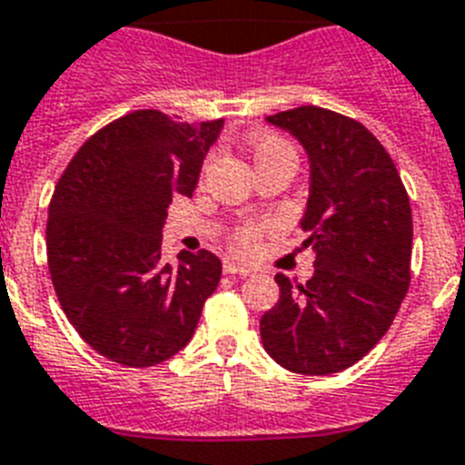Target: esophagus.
Wrapping results in <instances>:
<instances>
[{
	"instance_id": "obj_1",
	"label": "esophagus",
	"mask_w": 465,
	"mask_h": 465,
	"mask_svg": "<svg viewBox=\"0 0 465 465\" xmlns=\"http://www.w3.org/2000/svg\"><path fill=\"white\" fill-rule=\"evenodd\" d=\"M224 274H239V277H245V274H251V270L239 262H233V260H224Z\"/></svg>"
}]
</instances>
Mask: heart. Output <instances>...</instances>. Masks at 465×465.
Listing matches in <instances>:
<instances>
[{
    "mask_svg": "<svg viewBox=\"0 0 465 465\" xmlns=\"http://www.w3.org/2000/svg\"><path fill=\"white\" fill-rule=\"evenodd\" d=\"M251 153L255 167H262V164H270L274 160H293L296 162V153H293L292 143L279 138V135H258L255 141L251 143ZM260 239H262V226L260 224H245L239 226L236 232L232 233V248L241 255H251V252L258 251Z\"/></svg>",
    "mask_w": 465,
    "mask_h": 465,
    "instance_id": "heart-1",
    "label": "heart"
}]
</instances>
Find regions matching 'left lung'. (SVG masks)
<instances>
[{"mask_svg":"<svg viewBox=\"0 0 465 465\" xmlns=\"http://www.w3.org/2000/svg\"><path fill=\"white\" fill-rule=\"evenodd\" d=\"M267 122L296 138L311 160L301 229L315 274L293 286L277 274L279 301L260 320L262 346L298 375H331L358 363L387 334L411 284L413 217L390 153L356 119L305 107Z\"/></svg>","mask_w":465,"mask_h":465,"instance_id":"obj_1","label":"left lung"}]
</instances>
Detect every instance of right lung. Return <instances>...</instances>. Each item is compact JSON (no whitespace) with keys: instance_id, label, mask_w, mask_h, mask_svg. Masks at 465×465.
Masks as SVG:
<instances>
[{"instance_id":"obj_1","label":"right lung","mask_w":465,"mask_h":465,"mask_svg":"<svg viewBox=\"0 0 465 465\" xmlns=\"http://www.w3.org/2000/svg\"><path fill=\"white\" fill-rule=\"evenodd\" d=\"M224 122H173L138 109L83 143L56 183L47 217V265L75 331L100 356L150 368L193 337L222 277L210 251L162 262L173 195H193Z\"/></svg>"}]
</instances>
